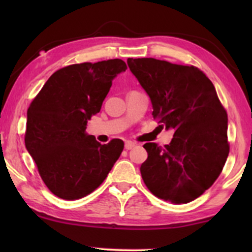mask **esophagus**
<instances>
[{
  "mask_svg": "<svg viewBox=\"0 0 252 252\" xmlns=\"http://www.w3.org/2000/svg\"><path fill=\"white\" fill-rule=\"evenodd\" d=\"M124 147H126V150H130V149L134 148L135 143L132 142V141H126V144H124Z\"/></svg>",
  "mask_w": 252,
  "mask_h": 252,
  "instance_id": "1",
  "label": "esophagus"
}]
</instances>
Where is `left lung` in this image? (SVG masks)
Instances as JSON below:
<instances>
[{"label": "left lung", "instance_id": "obj_1", "mask_svg": "<svg viewBox=\"0 0 252 252\" xmlns=\"http://www.w3.org/2000/svg\"><path fill=\"white\" fill-rule=\"evenodd\" d=\"M128 66L150 97L154 120L174 130L169 144L143 146L148 153L141 164L144 184L164 201L187 204L212 186L226 162V110L195 66L154 58H129Z\"/></svg>", "mask_w": 252, "mask_h": 252}]
</instances>
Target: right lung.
Here are the masks:
<instances>
[{
  "label": "right lung",
  "mask_w": 252,
  "mask_h": 252,
  "mask_svg": "<svg viewBox=\"0 0 252 252\" xmlns=\"http://www.w3.org/2000/svg\"><path fill=\"white\" fill-rule=\"evenodd\" d=\"M126 70L121 59L73 63L54 72L32 100L26 148L58 198L77 200L94 192L123 152L122 140L100 144L86 124L100 111L112 79Z\"/></svg>",
  "instance_id": "add662e5"
}]
</instances>
